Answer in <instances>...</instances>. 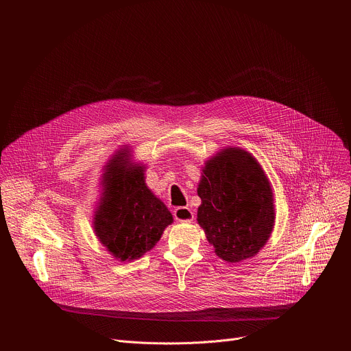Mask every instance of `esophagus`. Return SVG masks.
Wrapping results in <instances>:
<instances>
[{"label": "esophagus", "instance_id": "esophagus-1", "mask_svg": "<svg viewBox=\"0 0 351 351\" xmlns=\"http://www.w3.org/2000/svg\"><path fill=\"white\" fill-rule=\"evenodd\" d=\"M173 217L179 222H191L194 219V213L189 207H178L173 211Z\"/></svg>", "mask_w": 351, "mask_h": 351}]
</instances>
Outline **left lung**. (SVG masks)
<instances>
[{"instance_id":"obj_1","label":"left lung","mask_w":351,"mask_h":351,"mask_svg":"<svg viewBox=\"0 0 351 351\" xmlns=\"http://www.w3.org/2000/svg\"><path fill=\"white\" fill-rule=\"evenodd\" d=\"M197 193V221L228 263L254 257L268 241L275 210L269 180L257 160L239 147H228L206 162Z\"/></svg>"}]
</instances>
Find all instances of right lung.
I'll use <instances>...</instances> for the list:
<instances>
[{"instance_id": "add662e5", "label": "right lung", "mask_w": 351, "mask_h": 351, "mask_svg": "<svg viewBox=\"0 0 351 351\" xmlns=\"http://www.w3.org/2000/svg\"><path fill=\"white\" fill-rule=\"evenodd\" d=\"M101 184L93 221L95 236L117 260H137L158 243L173 222L172 214L147 187L143 165L130 161L126 148L104 167Z\"/></svg>"}]
</instances>
